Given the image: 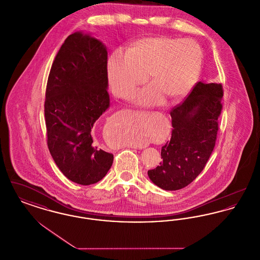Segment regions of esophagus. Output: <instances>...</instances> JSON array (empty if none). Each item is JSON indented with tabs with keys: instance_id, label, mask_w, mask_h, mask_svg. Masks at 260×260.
<instances>
[{
	"instance_id": "34e87169",
	"label": "esophagus",
	"mask_w": 260,
	"mask_h": 260,
	"mask_svg": "<svg viewBox=\"0 0 260 260\" xmlns=\"http://www.w3.org/2000/svg\"><path fill=\"white\" fill-rule=\"evenodd\" d=\"M132 148L143 149L145 148V146H139V145H134V146H132Z\"/></svg>"
}]
</instances>
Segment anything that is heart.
Wrapping results in <instances>:
<instances>
[{
  "label": "heart",
  "instance_id": "b5f03b06",
  "mask_svg": "<svg viewBox=\"0 0 260 260\" xmlns=\"http://www.w3.org/2000/svg\"><path fill=\"white\" fill-rule=\"evenodd\" d=\"M203 51L190 39L143 38L128 49L114 50L107 62V76L113 93L132 99L138 86L147 80L153 83L141 90L137 101L143 105H157L166 98L172 100L188 94L198 81L202 70ZM146 136H136L133 144L146 143Z\"/></svg>",
  "mask_w": 260,
  "mask_h": 260
}]
</instances>
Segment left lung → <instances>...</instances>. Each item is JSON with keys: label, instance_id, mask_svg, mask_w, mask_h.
Wrapping results in <instances>:
<instances>
[{"label": "left lung", "instance_id": "1", "mask_svg": "<svg viewBox=\"0 0 260 260\" xmlns=\"http://www.w3.org/2000/svg\"><path fill=\"white\" fill-rule=\"evenodd\" d=\"M222 96L221 84L198 82L171 110V140L161 147L160 166L148 171L154 184L164 190H179L202 173L215 146Z\"/></svg>", "mask_w": 260, "mask_h": 260}]
</instances>
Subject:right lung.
I'll list each match as a JSON object with an SVG mask.
<instances>
[{
    "label": "right lung",
    "instance_id": "obj_1",
    "mask_svg": "<svg viewBox=\"0 0 260 260\" xmlns=\"http://www.w3.org/2000/svg\"><path fill=\"white\" fill-rule=\"evenodd\" d=\"M107 50L95 38L68 36L51 65L45 100L47 143L61 173L89 185L111 168L113 154L99 149L91 134L110 105Z\"/></svg>",
    "mask_w": 260,
    "mask_h": 260
}]
</instances>
